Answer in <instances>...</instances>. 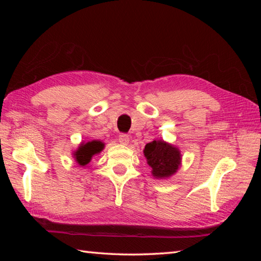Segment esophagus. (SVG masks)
Returning a JSON list of instances; mask_svg holds the SVG:
<instances>
[{"mask_svg":"<svg viewBox=\"0 0 261 261\" xmlns=\"http://www.w3.org/2000/svg\"><path fill=\"white\" fill-rule=\"evenodd\" d=\"M129 140H130L129 136L125 134H121L119 136V142L121 143V145H127V143H129Z\"/></svg>","mask_w":261,"mask_h":261,"instance_id":"1","label":"esophagus"}]
</instances>
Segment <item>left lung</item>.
I'll use <instances>...</instances> for the list:
<instances>
[{"label":"left lung","mask_w":261,"mask_h":261,"mask_svg":"<svg viewBox=\"0 0 261 261\" xmlns=\"http://www.w3.org/2000/svg\"><path fill=\"white\" fill-rule=\"evenodd\" d=\"M143 153L156 178H166L175 174L180 164L178 149L162 140L147 143Z\"/></svg>","instance_id":"left-lung-1"}]
</instances>
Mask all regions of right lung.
<instances>
[{
	"label": "right lung",
	"mask_w": 261,
	"mask_h": 261,
	"mask_svg": "<svg viewBox=\"0 0 261 261\" xmlns=\"http://www.w3.org/2000/svg\"><path fill=\"white\" fill-rule=\"evenodd\" d=\"M103 148L104 143L98 140H93L85 143V145H81V147L74 153L76 162L81 166H86L91 162L94 154L98 153Z\"/></svg>",
	"instance_id": "1"
}]
</instances>
